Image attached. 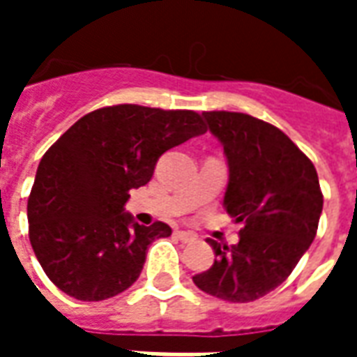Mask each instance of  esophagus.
Segmentation results:
<instances>
[{"mask_svg": "<svg viewBox=\"0 0 357 357\" xmlns=\"http://www.w3.org/2000/svg\"><path fill=\"white\" fill-rule=\"evenodd\" d=\"M176 237H178L181 243H193L195 237L191 235V233H187V231H176Z\"/></svg>", "mask_w": 357, "mask_h": 357, "instance_id": "obj_1", "label": "esophagus"}]
</instances>
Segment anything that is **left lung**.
<instances>
[{
    "label": "left lung",
    "mask_w": 357,
    "mask_h": 357,
    "mask_svg": "<svg viewBox=\"0 0 357 357\" xmlns=\"http://www.w3.org/2000/svg\"><path fill=\"white\" fill-rule=\"evenodd\" d=\"M202 116L227 158L224 208L243 229L231 247L208 239L216 260L193 281L216 298L252 302L283 283L312 245L323 210L319 179L275 126L227 110Z\"/></svg>",
    "instance_id": "obj_1"
}]
</instances>
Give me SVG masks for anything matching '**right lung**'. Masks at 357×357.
Returning <instances> with one entry per match:
<instances>
[{"instance_id": "1", "label": "right lung", "mask_w": 357, "mask_h": 357, "mask_svg": "<svg viewBox=\"0 0 357 357\" xmlns=\"http://www.w3.org/2000/svg\"><path fill=\"white\" fill-rule=\"evenodd\" d=\"M206 132L193 110L114 105L82 116L40 160L28 199V233L45 275L73 298L116 296L139 277L149 245L168 224L139 225L130 189L149 183L156 160Z\"/></svg>"}]
</instances>
